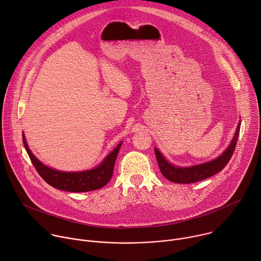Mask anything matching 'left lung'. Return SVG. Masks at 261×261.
Listing matches in <instances>:
<instances>
[{
    "mask_svg": "<svg viewBox=\"0 0 261 261\" xmlns=\"http://www.w3.org/2000/svg\"><path fill=\"white\" fill-rule=\"evenodd\" d=\"M240 128H241V122H239L238 124L234 136L230 144L218 158L210 162H205L198 165H193L189 167L174 166L165 159V157L158 151V148H155V154H156L157 162H158L161 173L164 175V177H166L168 180L172 182L191 184V182H196V181L205 179L220 172L227 165V163L231 159V156L233 155L236 145L238 142V138L240 135Z\"/></svg>",
    "mask_w": 261,
    "mask_h": 261,
    "instance_id": "obj_1",
    "label": "left lung"
}]
</instances>
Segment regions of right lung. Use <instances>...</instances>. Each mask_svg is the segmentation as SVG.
Segmentation results:
<instances>
[{"label":"right lung","instance_id":"add662e5","mask_svg":"<svg viewBox=\"0 0 261 261\" xmlns=\"http://www.w3.org/2000/svg\"><path fill=\"white\" fill-rule=\"evenodd\" d=\"M22 140L25 151L40 176L54 188L68 192H89L100 189L110 180L114 173V167L116 159L118 157L122 142H120L115 150L102 161L97 167L80 172H65L59 171L54 168L47 167L42 162L37 159L28 146L24 135L22 134Z\"/></svg>","mask_w":261,"mask_h":261}]
</instances>
